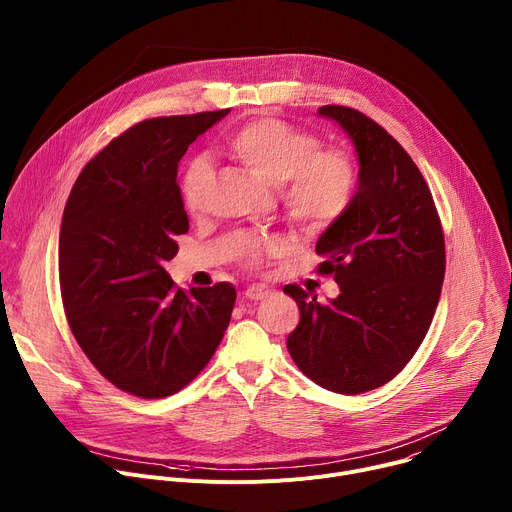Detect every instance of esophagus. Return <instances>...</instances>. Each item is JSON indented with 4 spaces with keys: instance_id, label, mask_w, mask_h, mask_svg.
<instances>
[{
    "instance_id": "34e87169",
    "label": "esophagus",
    "mask_w": 512,
    "mask_h": 512,
    "mask_svg": "<svg viewBox=\"0 0 512 512\" xmlns=\"http://www.w3.org/2000/svg\"><path fill=\"white\" fill-rule=\"evenodd\" d=\"M269 294H271V291L265 285H249L247 291H245V298L251 300V302H259V300L269 298Z\"/></svg>"
}]
</instances>
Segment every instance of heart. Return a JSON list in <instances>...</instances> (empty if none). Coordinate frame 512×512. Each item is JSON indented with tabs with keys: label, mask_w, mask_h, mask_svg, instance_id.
Wrapping results in <instances>:
<instances>
[{
	"label": "heart",
	"mask_w": 512,
	"mask_h": 512,
	"mask_svg": "<svg viewBox=\"0 0 512 512\" xmlns=\"http://www.w3.org/2000/svg\"><path fill=\"white\" fill-rule=\"evenodd\" d=\"M225 152L251 174L271 186H279V200L285 214L302 229H320L348 208L356 172L352 160L338 150H320V141L273 117H259L229 133ZM210 168L194 162L182 180V196L190 214L204 210ZM279 243L257 237H243L241 253L255 263L265 253H277Z\"/></svg>",
	"instance_id": "obj_1"
}]
</instances>
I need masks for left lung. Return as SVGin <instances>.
I'll list each match as a JSON object with an SVG mask.
<instances>
[{
	"instance_id": "left-lung-1",
	"label": "left lung",
	"mask_w": 512,
	"mask_h": 512,
	"mask_svg": "<svg viewBox=\"0 0 512 512\" xmlns=\"http://www.w3.org/2000/svg\"><path fill=\"white\" fill-rule=\"evenodd\" d=\"M318 115L352 141L358 190L316 243L340 294L320 304L285 285L300 308L285 344L308 379L358 395L395 379L423 342L442 294L444 233L421 172L379 123L340 105Z\"/></svg>"
}]
</instances>
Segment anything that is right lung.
Listing matches in <instances>:
<instances>
[{"label":"right lung","instance_id":"1","mask_svg":"<svg viewBox=\"0 0 512 512\" xmlns=\"http://www.w3.org/2000/svg\"><path fill=\"white\" fill-rule=\"evenodd\" d=\"M229 111L133 125L85 166L64 206L58 275L70 330L107 381L143 399L186 387L231 322V283L188 294L164 267L188 233L178 162Z\"/></svg>","mask_w":512,"mask_h":512}]
</instances>
